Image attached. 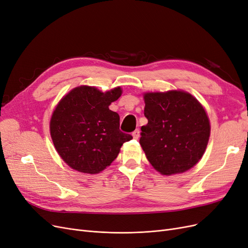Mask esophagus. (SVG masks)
<instances>
[{"label":"esophagus","mask_w":248,"mask_h":248,"mask_svg":"<svg viewBox=\"0 0 248 248\" xmlns=\"http://www.w3.org/2000/svg\"><path fill=\"white\" fill-rule=\"evenodd\" d=\"M140 129H136V130H134L133 132H132V136H133V139L134 140H139V138H140Z\"/></svg>","instance_id":"obj_1"}]
</instances>
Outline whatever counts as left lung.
<instances>
[{"label":"left lung","mask_w":248,"mask_h":248,"mask_svg":"<svg viewBox=\"0 0 248 248\" xmlns=\"http://www.w3.org/2000/svg\"><path fill=\"white\" fill-rule=\"evenodd\" d=\"M140 143L162 175L187 171L201 160L210 136V122L199 100L184 90L144 92Z\"/></svg>","instance_id":"8db88e82"}]
</instances>
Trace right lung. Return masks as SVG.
Returning a JSON list of instances; mask_svg holds the SVG:
<instances>
[{
  "label": "right lung",
  "mask_w": 248,
  "mask_h": 248,
  "mask_svg": "<svg viewBox=\"0 0 248 248\" xmlns=\"http://www.w3.org/2000/svg\"><path fill=\"white\" fill-rule=\"evenodd\" d=\"M120 86L102 92L94 86L73 88L58 101L49 129L58 155L77 171L96 174L132 140L120 131V117L108 106L122 94Z\"/></svg>",
  "instance_id": "obj_1"
}]
</instances>
